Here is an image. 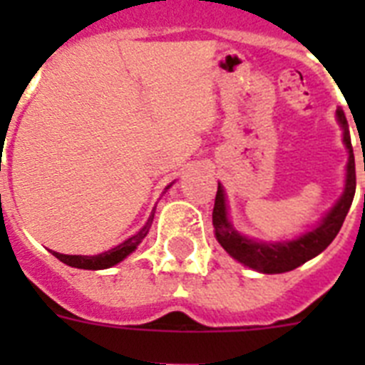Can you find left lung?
<instances>
[{
	"mask_svg": "<svg viewBox=\"0 0 365 365\" xmlns=\"http://www.w3.org/2000/svg\"><path fill=\"white\" fill-rule=\"evenodd\" d=\"M338 122L344 128V143L349 150V163H347V179L346 192L340 197V201L334 205V208L325 215L320 227L314 230L303 234L302 237L289 243H256L252 240H247L241 234L232 228L227 219V205H225V192L222 186H217L215 193V205L212 212V222L215 228V237L221 243V247L230 254L234 259L241 261L243 265L250 267L254 270L265 274H279L294 270L296 267L303 265L305 261L312 259L320 252H324L329 245L333 243L336 234L340 232L344 219L351 208V202L356 190V172H354V155L351 146L349 130H347L346 115L341 109L336 111Z\"/></svg>",
	"mask_w": 365,
	"mask_h": 365,
	"instance_id": "1",
	"label": "left lung"
}]
</instances>
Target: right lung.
<instances>
[{"instance_id":"add662e5","label":"right lung","mask_w":365,"mask_h":365,"mask_svg":"<svg viewBox=\"0 0 365 365\" xmlns=\"http://www.w3.org/2000/svg\"><path fill=\"white\" fill-rule=\"evenodd\" d=\"M151 222H153V212H151L150 219H148V222L144 225L143 230L138 232V234H135L133 237L125 240L124 243L111 248V250H108V252L96 254V256H66V254H58V252H53V250H51V252H53L54 257H58V259L62 261V263H66V265L69 267H76V269H86V270L109 269V267L117 265V263H120L125 256H130V254L133 252L135 248L138 247V243H140V241L146 237L148 232H150Z\"/></svg>"}]
</instances>
